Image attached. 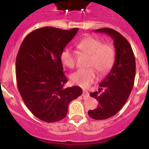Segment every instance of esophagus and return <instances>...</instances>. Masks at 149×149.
Instances as JSON below:
<instances>
[{
  "label": "esophagus",
  "mask_w": 149,
  "mask_h": 149,
  "mask_svg": "<svg viewBox=\"0 0 149 149\" xmlns=\"http://www.w3.org/2000/svg\"><path fill=\"white\" fill-rule=\"evenodd\" d=\"M82 96H83V97H84V98L88 97V96H89V93H88L87 91H84L83 94H82Z\"/></svg>",
  "instance_id": "obj_1"
}]
</instances>
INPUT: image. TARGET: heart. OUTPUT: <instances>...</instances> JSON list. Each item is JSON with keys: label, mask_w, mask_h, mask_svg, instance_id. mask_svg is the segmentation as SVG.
Returning a JSON list of instances; mask_svg holds the SVG:
<instances>
[{"label": "heart", "mask_w": 149, "mask_h": 149, "mask_svg": "<svg viewBox=\"0 0 149 149\" xmlns=\"http://www.w3.org/2000/svg\"><path fill=\"white\" fill-rule=\"evenodd\" d=\"M81 52L90 55L87 69H79L70 75V81L73 84L86 88L97 79V73L104 75L107 73L114 65L115 60V48L110 43H102L100 38L88 36L81 40L77 45ZM62 63L69 68L76 65V55L69 48H65L61 55Z\"/></svg>", "instance_id": "b5f03b06"}]
</instances>
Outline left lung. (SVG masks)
<instances>
[{"label": "left lung", "mask_w": 149, "mask_h": 149, "mask_svg": "<svg viewBox=\"0 0 149 149\" xmlns=\"http://www.w3.org/2000/svg\"><path fill=\"white\" fill-rule=\"evenodd\" d=\"M94 31L111 37L116 54L113 67L100 84V90L90 94L99 104L97 109L88 111V115L94 120H104L118 113L127 102L134 85L136 60L128 41L118 31L110 28L99 29Z\"/></svg>", "instance_id": "8db88e82"}]
</instances>
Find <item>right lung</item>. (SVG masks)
Returning a JSON list of instances; mask_svg holds the SVG:
<instances>
[{
  "instance_id": "right-lung-1",
  "label": "right lung",
  "mask_w": 149,
  "mask_h": 149,
  "mask_svg": "<svg viewBox=\"0 0 149 149\" xmlns=\"http://www.w3.org/2000/svg\"><path fill=\"white\" fill-rule=\"evenodd\" d=\"M78 31L37 29L25 37L18 52V89L30 112L44 122L65 118L69 103L82 94L81 87L64 86L68 80L61 61V52Z\"/></svg>"
}]
</instances>
